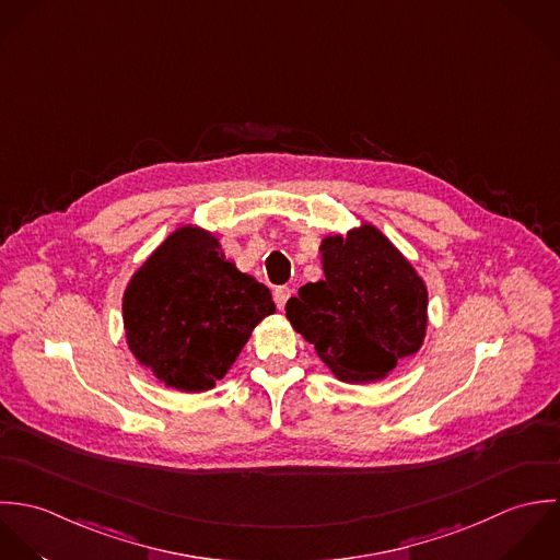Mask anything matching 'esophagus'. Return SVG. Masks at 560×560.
<instances>
[{
    "label": "esophagus",
    "instance_id": "34e87169",
    "mask_svg": "<svg viewBox=\"0 0 560 560\" xmlns=\"http://www.w3.org/2000/svg\"><path fill=\"white\" fill-rule=\"evenodd\" d=\"M290 294H292V290H290V288H285V285H281V288H277V290H275V303H277V307H279V310H283V307H285V303H288Z\"/></svg>",
    "mask_w": 560,
    "mask_h": 560
}]
</instances>
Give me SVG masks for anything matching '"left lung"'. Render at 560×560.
Masks as SVG:
<instances>
[{"label":"left lung","mask_w":560,"mask_h":560,"mask_svg":"<svg viewBox=\"0 0 560 560\" xmlns=\"http://www.w3.org/2000/svg\"><path fill=\"white\" fill-rule=\"evenodd\" d=\"M325 279L285 305L292 329L314 343L343 383H374L416 354L429 327V290L413 264L372 223L320 242Z\"/></svg>","instance_id":"left-lung-1"}]
</instances>
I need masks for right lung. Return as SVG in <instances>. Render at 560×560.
I'll list each match as a JSON object with an SVG mask.
<instances>
[{
  "label": "right lung",
  "instance_id": "add662e5",
  "mask_svg": "<svg viewBox=\"0 0 560 560\" xmlns=\"http://www.w3.org/2000/svg\"><path fill=\"white\" fill-rule=\"evenodd\" d=\"M275 312L270 290L224 259L219 237L199 224L177 226L122 294L127 348L160 383L188 394L223 381Z\"/></svg>",
  "mask_w": 560,
  "mask_h": 560
}]
</instances>
